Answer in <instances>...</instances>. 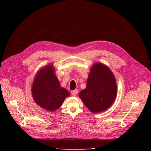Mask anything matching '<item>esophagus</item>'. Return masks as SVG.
<instances>
[{
    "label": "esophagus",
    "mask_w": 151,
    "mask_h": 151,
    "mask_svg": "<svg viewBox=\"0 0 151 151\" xmlns=\"http://www.w3.org/2000/svg\"><path fill=\"white\" fill-rule=\"evenodd\" d=\"M78 93V90H77V89L71 91V94H72V95L73 96H76L77 95Z\"/></svg>",
    "instance_id": "34e87169"
}]
</instances>
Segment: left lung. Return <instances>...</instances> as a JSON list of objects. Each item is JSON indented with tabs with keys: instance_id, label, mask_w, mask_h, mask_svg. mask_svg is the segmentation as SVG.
I'll return each mask as SVG.
<instances>
[{
	"instance_id": "obj_1",
	"label": "left lung",
	"mask_w": 151,
	"mask_h": 151,
	"mask_svg": "<svg viewBox=\"0 0 151 151\" xmlns=\"http://www.w3.org/2000/svg\"><path fill=\"white\" fill-rule=\"evenodd\" d=\"M116 93V80L111 70L103 64L96 63L91 68L87 87L79 96L90 111L99 113L112 104Z\"/></svg>"
}]
</instances>
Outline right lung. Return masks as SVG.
<instances>
[{"instance_id": "obj_1", "label": "right lung", "mask_w": 151, "mask_h": 151, "mask_svg": "<svg viewBox=\"0 0 151 151\" xmlns=\"http://www.w3.org/2000/svg\"><path fill=\"white\" fill-rule=\"evenodd\" d=\"M32 90L35 102L48 111L58 109L64 99L70 96L67 90L60 87L51 64L38 72Z\"/></svg>"}]
</instances>
